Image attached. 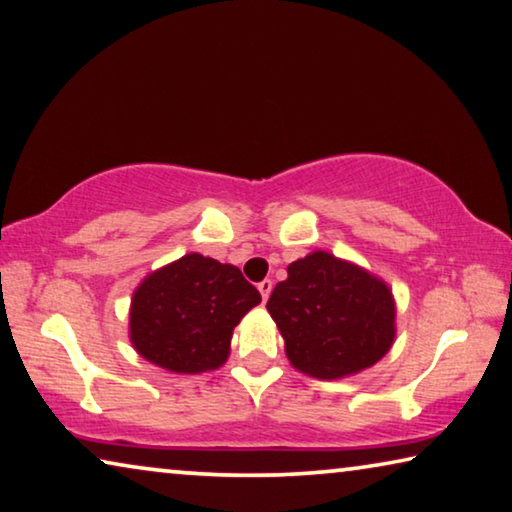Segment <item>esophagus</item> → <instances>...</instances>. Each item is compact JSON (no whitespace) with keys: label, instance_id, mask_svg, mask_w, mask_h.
Here are the masks:
<instances>
[{"label":"esophagus","instance_id":"34e87169","mask_svg":"<svg viewBox=\"0 0 512 512\" xmlns=\"http://www.w3.org/2000/svg\"><path fill=\"white\" fill-rule=\"evenodd\" d=\"M258 292H261L263 301H267V297H270V292H272V281L265 279V281L258 283Z\"/></svg>","mask_w":512,"mask_h":512}]
</instances>
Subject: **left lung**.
Wrapping results in <instances>:
<instances>
[{
    "label": "left lung",
    "mask_w": 512,
    "mask_h": 512,
    "mask_svg": "<svg viewBox=\"0 0 512 512\" xmlns=\"http://www.w3.org/2000/svg\"><path fill=\"white\" fill-rule=\"evenodd\" d=\"M267 311L286 340L292 367L326 381L379 363L397 333L388 283L329 251L290 263Z\"/></svg>",
    "instance_id": "1"
}]
</instances>
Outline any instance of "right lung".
<instances>
[{
	"instance_id": "obj_1",
	"label": "right lung",
	"mask_w": 512,
	"mask_h": 512,
	"mask_svg": "<svg viewBox=\"0 0 512 512\" xmlns=\"http://www.w3.org/2000/svg\"><path fill=\"white\" fill-rule=\"evenodd\" d=\"M258 304L261 292L236 265L186 254L133 292L129 335L142 358L167 372L217 370L229 358L233 329Z\"/></svg>"
}]
</instances>
